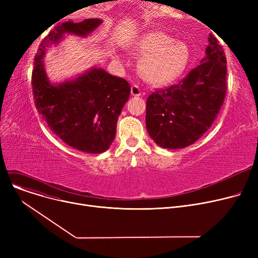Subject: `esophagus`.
<instances>
[{
	"label": "esophagus",
	"instance_id": "34e87169",
	"mask_svg": "<svg viewBox=\"0 0 258 258\" xmlns=\"http://www.w3.org/2000/svg\"><path fill=\"white\" fill-rule=\"evenodd\" d=\"M131 94L133 95V96H140V95L142 94L141 93V90L138 86L134 85L132 88H131Z\"/></svg>",
	"mask_w": 258,
	"mask_h": 258
}]
</instances>
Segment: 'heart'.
Here are the masks:
<instances>
[{"mask_svg":"<svg viewBox=\"0 0 258 258\" xmlns=\"http://www.w3.org/2000/svg\"><path fill=\"white\" fill-rule=\"evenodd\" d=\"M135 49L146 56L141 63L143 78L152 85L161 86L177 78L189 61L188 47L162 31H150L141 35Z\"/></svg>","mask_w":258,"mask_h":258,"instance_id":"b5f03b06","label":"heart"}]
</instances>
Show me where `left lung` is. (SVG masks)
Returning <instances> with one entry per match:
<instances>
[{"instance_id":"1","label":"left lung","mask_w":258,"mask_h":258,"mask_svg":"<svg viewBox=\"0 0 258 258\" xmlns=\"http://www.w3.org/2000/svg\"><path fill=\"white\" fill-rule=\"evenodd\" d=\"M227 60L209 35L206 56L178 84L158 89L146 100V128L161 147L175 150L198 141L218 118L227 91Z\"/></svg>"}]
</instances>
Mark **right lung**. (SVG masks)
I'll use <instances>...</instances> for the list:
<instances>
[{"label": "right lung", "mask_w": 258, "mask_h": 258, "mask_svg": "<svg viewBox=\"0 0 258 258\" xmlns=\"http://www.w3.org/2000/svg\"><path fill=\"white\" fill-rule=\"evenodd\" d=\"M88 19L56 26L40 43L34 57L31 83L37 112L66 144L84 153L105 152L116 136L118 117L128 100L131 86L102 69L90 70L72 81L51 85L44 70L46 48L64 32L86 36L101 24Z\"/></svg>", "instance_id": "1"}]
</instances>
